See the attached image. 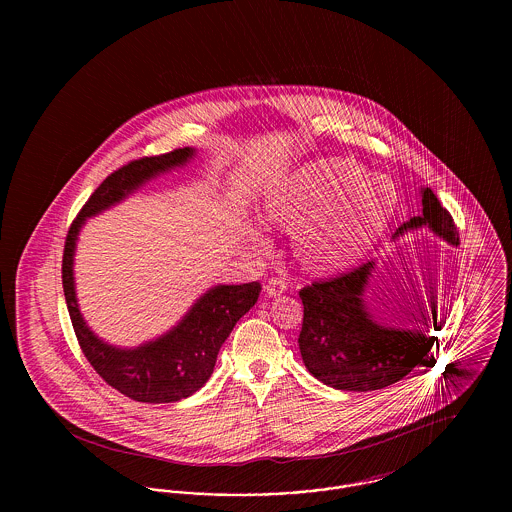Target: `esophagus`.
I'll list each match as a JSON object with an SVG mask.
<instances>
[{
  "label": "esophagus",
  "mask_w": 512,
  "mask_h": 512,
  "mask_svg": "<svg viewBox=\"0 0 512 512\" xmlns=\"http://www.w3.org/2000/svg\"><path fill=\"white\" fill-rule=\"evenodd\" d=\"M286 290H288V282L282 278H268L267 284H265V292L268 295H280Z\"/></svg>",
  "instance_id": "34e87169"
}]
</instances>
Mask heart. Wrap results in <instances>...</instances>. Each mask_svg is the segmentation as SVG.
Instances as JSON below:
<instances>
[{
    "mask_svg": "<svg viewBox=\"0 0 512 512\" xmlns=\"http://www.w3.org/2000/svg\"><path fill=\"white\" fill-rule=\"evenodd\" d=\"M395 194L390 184L347 163H318L292 186L270 195L268 220L295 228L297 257L315 270H336L359 259L386 230Z\"/></svg>",
    "mask_w": 512,
    "mask_h": 512,
    "instance_id": "1",
    "label": "heart"
}]
</instances>
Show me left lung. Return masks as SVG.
<instances>
[{"label":"left lung","mask_w":512,"mask_h":512,"mask_svg":"<svg viewBox=\"0 0 512 512\" xmlns=\"http://www.w3.org/2000/svg\"><path fill=\"white\" fill-rule=\"evenodd\" d=\"M422 226H428L447 244H461L451 213L430 188L422 190V215L405 222L395 238ZM372 270L374 261H368L351 272L317 280L299 290L303 324L297 341L303 363L317 380L336 390H384L403 380L414 366L424 365L432 345H438L434 330L443 326V320L434 288L426 301L416 299L409 318L413 328H388L378 324L366 309L365 290Z\"/></svg>","instance_id":"left-lung-1"}]
</instances>
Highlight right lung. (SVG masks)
<instances>
[{
  "label": "right lung",
  "mask_w": 512,
  "mask_h": 512,
  "mask_svg": "<svg viewBox=\"0 0 512 512\" xmlns=\"http://www.w3.org/2000/svg\"><path fill=\"white\" fill-rule=\"evenodd\" d=\"M192 147L134 159L111 172L73 220L63 249V292L78 345L99 376L122 395L142 403H172L203 388L213 374L222 343L236 322L257 303L261 284L215 286L197 299L190 313L159 340L136 349H119L94 336L78 311L74 295L73 255L80 226L92 215L119 203L159 172L184 165Z\"/></svg>",
  "instance_id": "obj_1"
}]
</instances>
